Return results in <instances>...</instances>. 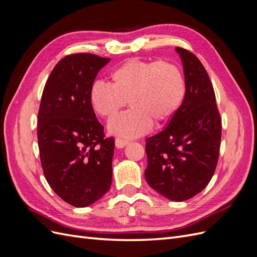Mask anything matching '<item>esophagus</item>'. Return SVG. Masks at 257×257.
Segmentation results:
<instances>
[{
  "label": "esophagus",
  "mask_w": 257,
  "mask_h": 257,
  "mask_svg": "<svg viewBox=\"0 0 257 257\" xmlns=\"http://www.w3.org/2000/svg\"><path fill=\"white\" fill-rule=\"evenodd\" d=\"M127 144H128V142L125 141V139L115 138V147L118 148V149H121V148H124Z\"/></svg>",
  "instance_id": "obj_1"
}]
</instances>
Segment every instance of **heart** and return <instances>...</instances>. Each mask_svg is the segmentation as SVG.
<instances>
[{
    "instance_id": "heart-1",
    "label": "heart",
    "mask_w": 257,
    "mask_h": 257,
    "mask_svg": "<svg viewBox=\"0 0 257 257\" xmlns=\"http://www.w3.org/2000/svg\"><path fill=\"white\" fill-rule=\"evenodd\" d=\"M111 85L96 81L89 93L90 104L103 118L110 119L126 106L127 112L108 123V131L125 139L141 137L163 124L180 109L185 96V80L176 65L166 62L128 59L109 75Z\"/></svg>"
}]
</instances>
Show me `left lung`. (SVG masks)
Wrapping results in <instances>:
<instances>
[{"label":"left lung","mask_w":257,"mask_h":257,"mask_svg":"<svg viewBox=\"0 0 257 257\" xmlns=\"http://www.w3.org/2000/svg\"><path fill=\"white\" fill-rule=\"evenodd\" d=\"M181 59L185 96L162 132L146 139V180L162 196L183 201L197 195L211 180L219 159L222 123L215 94L196 56L176 48Z\"/></svg>","instance_id":"8db88e82"}]
</instances>
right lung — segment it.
Listing matches in <instances>:
<instances>
[{
  "mask_svg": "<svg viewBox=\"0 0 257 257\" xmlns=\"http://www.w3.org/2000/svg\"><path fill=\"white\" fill-rule=\"evenodd\" d=\"M109 58L71 54L54 66L38 111L37 141L46 180L58 196L74 207L94 204L109 191L113 138L90 104L96 75Z\"/></svg>",
  "mask_w": 257,
  "mask_h": 257,
  "instance_id": "1",
  "label": "right lung"
}]
</instances>
